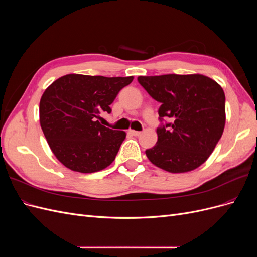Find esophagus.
I'll return each mask as SVG.
<instances>
[{"label": "esophagus", "mask_w": 257, "mask_h": 257, "mask_svg": "<svg viewBox=\"0 0 257 257\" xmlns=\"http://www.w3.org/2000/svg\"><path fill=\"white\" fill-rule=\"evenodd\" d=\"M130 132H131V133L133 134L134 136H139V135L142 134V132H139V131H134V130H131Z\"/></svg>", "instance_id": "esophagus-1"}]
</instances>
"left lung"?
Listing matches in <instances>:
<instances>
[{"label":"left lung","mask_w":257,"mask_h":257,"mask_svg":"<svg viewBox=\"0 0 257 257\" xmlns=\"http://www.w3.org/2000/svg\"><path fill=\"white\" fill-rule=\"evenodd\" d=\"M149 95L161 103L158 142L146 150L152 164L169 173H188L207 161L225 126V94L207 76L168 74L139 76Z\"/></svg>","instance_id":"obj_1"}]
</instances>
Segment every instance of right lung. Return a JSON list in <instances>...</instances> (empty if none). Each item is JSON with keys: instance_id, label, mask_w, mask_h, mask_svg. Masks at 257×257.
Segmentation results:
<instances>
[{"instance_id": "add662e5", "label": "right lung", "mask_w": 257, "mask_h": 257, "mask_svg": "<svg viewBox=\"0 0 257 257\" xmlns=\"http://www.w3.org/2000/svg\"><path fill=\"white\" fill-rule=\"evenodd\" d=\"M134 77L68 74L53 81L40 102V122L51 151L74 172H99L114 161L125 132L100 124V114Z\"/></svg>"}]
</instances>
